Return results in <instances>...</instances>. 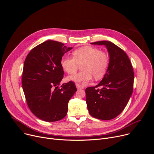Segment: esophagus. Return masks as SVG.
Wrapping results in <instances>:
<instances>
[{"label":"esophagus","instance_id":"esophagus-1","mask_svg":"<svg viewBox=\"0 0 154 154\" xmlns=\"http://www.w3.org/2000/svg\"><path fill=\"white\" fill-rule=\"evenodd\" d=\"M76 87L77 88H84V87L83 86H82L81 85H80L79 84H76Z\"/></svg>","mask_w":154,"mask_h":154}]
</instances>
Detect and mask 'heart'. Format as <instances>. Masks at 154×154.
<instances>
[{"instance_id": "obj_1", "label": "heart", "mask_w": 154, "mask_h": 154, "mask_svg": "<svg viewBox=\"0 0 154 154\" xmlns=\"http://www.w3.org/2000/svg\"><path fill=\"white\" fill-rule=\"evenodd\" d=\"M72 57L63 56L60 60L62 69L69 74L75 73L79 65L82 71L68 77L69 80L86 84L92 76L96 80L102 78L107 70L109 65V56L107 53L100 51L98 48L85 46L75 50Z\"/></svg>"}]
</instances>
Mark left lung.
Returning <instances> with one entry per match:
<instances>
[{"label":"left lung","instance_id":"8db88e82","mask_svg":"<svg viewBox=\"0 0 154 154\" xmlns=\"http://www.w3.org/2000/svg\"><path fill=\"white\" fill-rule=\"evenodd\" d=\"M92 44L106 45L110 59L107 72L101 82L95 87L86 88L87 109L94 118L111 120L124 110L132 94L133 67L127 54L116 44L106 40Z\"/></svg>","mask_w":154,"mask_h":154}]
</instances>
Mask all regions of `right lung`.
Listing matches in <instances>:
<instances>
[{"mask_svg": "<svg viewBox=\"0 0 154 154\" xmlns=\"http://www.w3.org/2000/svg\"><path fill=\"white\" fill-rule=\"evenodd\" d=\"M72 48L47 40L32 48L24 62L22 84L27 106L34 115L46 122L66 117L69 101L77 91L72 81L58 87L64 74L60 60Z\"/></svg>", "mask_w": 154, "mask_h": 154, "instance_id": "right-lung-1", "label": "right lung"}]
</instances>
